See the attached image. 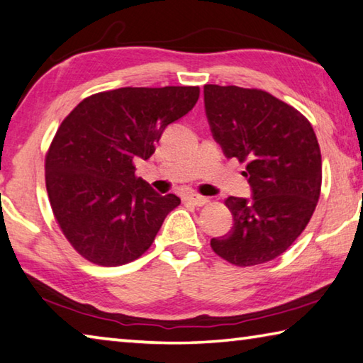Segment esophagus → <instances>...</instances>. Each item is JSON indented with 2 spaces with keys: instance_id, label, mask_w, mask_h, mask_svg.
Segmentation results:
<instances>
[{
  "instance_id": "esophagus-1",
  "label": "esophagus",
  "mask_w": 363,
  "mask_h": 363,
  "mask_svg": "<svg viewBox=\"0 0 363 363\" xmlns=\"http://www.w3.org/2000/svg\"><path fill=\"white\" fill-rule=\"evenodd\" d=\"M185 201L196 207H202V206L208 204V198H204V196H199V194H189V196H186Z\"/></svg>"
}]
</instances>
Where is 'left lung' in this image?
Instances as JSON below:
<instances>
[{
    "mask_svg": "<svg viewBox=\"0 0 363 363\" xmlns=\"http://www.w3.org/2000/svg\"><path fill=\"white\" fill-rule=\"evenodd\" d=\"M206 114L226 157L245 162L252 198L230 196L226 236L211 245L231 264L255 266L289 249L308 226L322 185V156L303 114L262 89L204 86Z\"/></svg>",
    "mask_w": 363,
    "mask_h": 363,
    "instance_id": "8db88e82",
    "label": "left lung"
}]
</instances>
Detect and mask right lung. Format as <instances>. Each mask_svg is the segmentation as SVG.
<instances>
[{
  "mask_svg": "<svg viewBox=\"0 0 363 363\" xmlns=\"http://www.w3.org/2000/svg\"><path fill=\"white\" fill-rule=\"evenodd\" d=\"M198 99V86L121 87L84 99L62 121L46 155V188L81 257L111 268L150 249L180 198L157 194L133 161L150 159L165 127Z\"/></svg>",
  "mask_w": 363,
  "mask_h": 363,
  "instance_id": "right-lung-1",
  "label": "right lung"
}]
</instances>
